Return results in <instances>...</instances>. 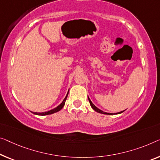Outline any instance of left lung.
Here are the masks:
<instances>
[{"mask_svg": "<svg viewBox=\"0 0 160 160\" xmlns=\"http://www.w3.org/2000/svg\"><path fill=\"white\" fill-rule=\"evenodd\" d=\"M88 101H89V102H90V106L92 107V108L93 109L94 111H95L96 112H98V113H103V114H107V115H113V113H106V112H103V111H101V110H100L99 108H98L96 106H95V105L92 103V101H90V99L89 98H88ZM122 112H123V111H121V112H119V113H117L116 114H118V113H122Z\"/></svg>", "mask_w": 160, "mask_h": 160, "instance_id": "obj_1", "label": "left lung"}]
</instances>
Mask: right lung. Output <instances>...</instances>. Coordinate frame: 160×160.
I'll list each match as a JSON object with an SVG mask.
<instances>
[{"instance_id": "1", "label": "right lung", "mask_w": 160, "mask_h": 160, "mask_svg": "<svg viewBox=\"0 0 160 160\" xmlns=\"http://www.w3.org/2000/svg\"><path fill=\"white\" fill-rule=\"evenodd\" d=\"M69 92V91H68ZM68 94H67L66 97L65 98V99L63 100V101L62 102L61 104H59L58 106L56 107L54 109H52V110H50L49 111H47V112H43V113H37V112H32L33 113L36 114V115H39V116H45V115H49V114H52V113H56V112L60 111L62 108H63V106H65V101H66V99H67V97H68Z\"/></svg>"}]
</instances>
